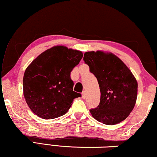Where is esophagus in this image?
Returning <instances> with one entry per match:
<instances>
[{
  "mask_svg": "<svg viewBox=\"0 0 157 157\" xmlns=\"http://www.w3.org/2000/svg\"><path fill=\"white\" fill-rule=\"evenodd\" d=\"M82 98H83V99H85V98H86V91H84L83 92H82Z\"/></svg>",
  "mask_w": 157,
  "mask_h": 157,
  "instance_id": "1",
  "label": "esophagus"
}]
</instances>
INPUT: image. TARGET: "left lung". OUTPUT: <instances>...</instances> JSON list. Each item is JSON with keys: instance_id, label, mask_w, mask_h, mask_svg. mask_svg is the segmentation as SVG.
Segmentation results:
<instances>
[{"instance_id": "left-lung-1", "label": "left lung", "mask_w": 157, "mask_h": 157, "mask_svg": "<svg viewBox=\"0 0 157 157\" xmlns=\"http://www.w3.org/2000/svg\"><path fill=\"white\" fill-rule=\"evenodd\" d=\"M84 62L96 77L100 90V102L90 109L92 116L107 125L126 119L136 102L138 83L129 68L120 58L102 50L86 52Z\"/></svg>"}]
</instances>
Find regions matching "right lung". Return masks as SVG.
Here are the masks:
<instances>
[{
    "mask_svg": "<svg viewBox=\"0 0 157 157\" xmlns=\"http://www.w3.org/2000/svg\"><path fill=\"white\" fill-rule=\"evenodd\" d=\"M83 53L64 46L45 50L25 69L23 95L31 111L44 119H53L67 113L73 100L81 94L73 91L71 72Z\"/></svg>",
    "mask_w": 157,
    "mask_h": 157,
    "instance_id": "obj_1",
    "label": "right lung"
}]
</instances>
